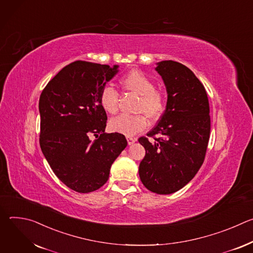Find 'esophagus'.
Segmentation results:
<instances>
[{"label":"esophagus","mask_w":253,"mask_h":253,"mask_svg":"<svg viewBox=\"0 0 253 253\" xmlns=\"http://www.w3.org/2000/svg\"><path fill=\"white\" fill-rule=\"evenodd\" d=\"M127 142L129 145H132V144H134L136 142V138H133V137H127Z\"/></svg>","instance_id":"obj_1"}]
</instances>
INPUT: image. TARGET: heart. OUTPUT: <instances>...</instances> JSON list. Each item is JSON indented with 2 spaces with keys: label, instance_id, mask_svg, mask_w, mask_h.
<instances>
[{
  "label": "heart",
  "instance_id": "heart-1",
  "mask_svg": "<svg viewBox=\"0 0 253 253\" xmlns=\"http://www.w3.org/2000/svg\"><path fill=\"white\" fill-rule=\"evenodd\" d=\"M123 90L132 92L139 96L135 111L145 115L150 121H156L163 113L165 100L163 95L155 89L154 82L140 70H131L119 81ZM118 92L106 86L99 95V102L103 110L109 114L118 111ZM141 115H119L109 122V127L113 132L132 136L146 128V118Z\"/></svg>",
  "mask_w": 253,
  "mask_h": 253
}]
</instances>
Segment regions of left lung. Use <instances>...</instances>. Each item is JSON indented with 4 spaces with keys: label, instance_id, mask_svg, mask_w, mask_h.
Returning a JSON list of instances; mask_svg holds the SVG:
<instances>
[{
    "label": "left lung",
    "instance_id": "8db88e82",
    "mask_svg": "<svg viewBox=\"0 0 253 253\" xmlns=\"http://www.w3.org/2000/svg\"><path fill=\"white\" fill-rule=\"evenodd\" d=\"M167 92L166 109L158 124L139 138L146 151L139 165L143 185L157 194L184 187L200 169L210 134L209 103L204 86L193 72L175 61L156 63Z\"/></svg>",
    "mask_w": 253,
    "mask_h": 253
}]
</instances>
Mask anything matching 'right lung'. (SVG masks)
Returning <instances> with one entry per match:
<instances>
[{
  "label": "right lung",
  "mask_w": 253,
  "mask_h": 253,
  "mask_svg": "<svg viewBox=\"0 0 253 253\" xmlns=\"http://www.w3.org/2000/svg\"><path fill=\"white\" fill-rule=\"evenodd\" d=\"M110 67L76 61L47 84L39 100L40 146L53 172L79 193L102 187L111 165L126 148L123 134H106L107 115L99 95L117 73ZM97 139L91 141L90 137Z\"/></svg>",
  "instance_id": "add662e5"
}]
</instances>
